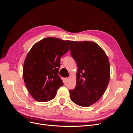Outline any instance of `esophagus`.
I'll list each match as a JSON object with an SVG mask.
<instances>
[{"instance_id": "1", "label": "esophagus", "mask_w": 133, "mask_h": 133, "mask_svg": "<svg viewBox=\"0 0 133 133\" xmlns=\"http://www.w3.org/2000/svg\"><path fill=\"white\" fill-rule=\"evenodd\" d=\"M68 79H69V78H64L63 79V81L64 83H66L68 82Z\"/></svg>"}]
</instances>
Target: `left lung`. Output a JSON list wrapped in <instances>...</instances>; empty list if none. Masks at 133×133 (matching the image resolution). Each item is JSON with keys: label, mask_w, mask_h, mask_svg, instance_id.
<instances>
[{"label": "left lung", "mask_w": 133, "mask_h": 133, "mask_svg": "<svg viewBox=\"0 0 133 133\" xmlns=\"http://www.w3.org/2000/svg\"><path fill=\"white\" fill-rule=\"evenodd\" d=\"M70 54L78 66L76 85L69 91L78 105L88 107L98 101L110 80V64L105 51L92 42L71 41Z\"/></svg>", "instance_id": "8db88e82"}]
</instances>
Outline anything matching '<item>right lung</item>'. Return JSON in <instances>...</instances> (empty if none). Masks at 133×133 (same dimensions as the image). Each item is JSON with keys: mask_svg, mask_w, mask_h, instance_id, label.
<instances>
[{"mask_svg": "<svg viewBox=\"0 0 133 133\" xmlns=\"http://www.w3.org/2000/svg\"><path fill=\"white\" fill-rule=\"evenodd\" d=\"M69 41L49 37L35 43L24 63L23 75L28 91L39 102L54 98L63 85L58 75L60 59L69 49Z\"/></svg>", "mask_w": 133, "mask_h": 133, "instance_id": "add662e5", "label": "right lung"}]
</instances>
